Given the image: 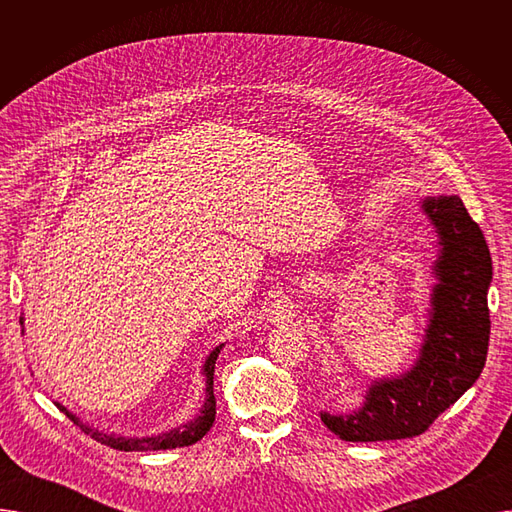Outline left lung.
<instances>
[{"instance_id": "8db88e82", "label": "left lung", "mask_w": 512, "mask_h": 512, "mask_svg": "<svg viewBox=\"0 0 512 512\" xmlns=\"http://www.w3.org/2000/svg\"><path fill=\"white\" fill-rule=\"evenodd\" d=\"M440 234V284L417 365L398 380L375 382L361 411L321 413L330 432L346 442L405 440L423 434L479 378L490 344L488 286L492 257L481 228L459 197L427 199Z\"/></svg>"}]
</instances>
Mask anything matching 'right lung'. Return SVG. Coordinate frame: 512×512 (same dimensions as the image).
Wrapping results in <instances>:
<instances>
[{
    "instance_id": "obj_1",
    "label": "right lung",
    "mask_w": 512,
    "mask_h": 512,
    "mask_svg": "<svg viewBox=\"0 0 512 512\" xmlns=\"http://www.w3.org/2000/svg\"><path fill=\"white\" fill-rule=\"evenodd\" d=\"M222 351V346L215 348V351L209 355V359L205 361V375H207V398H205V405H203V411L201 415L191 421L182 425L180 429H172V432L168 434H161V436H151V438H116V436H107L103 432H97V429H91L87 423H80L74 415H70L66 411V415L83 429L85 434H91V438H95L97 442L110 446V448H116V450H124V452H147V450H168V448H180V446H191L195 444L197 440H201L207 432L209 427L213 425L215 421V396H213V369H215V359H218Z\"/></svg>"
}]
</instances>
